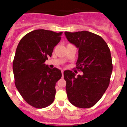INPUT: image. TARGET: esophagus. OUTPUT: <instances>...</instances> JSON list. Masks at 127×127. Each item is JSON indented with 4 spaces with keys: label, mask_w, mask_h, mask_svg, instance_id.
Returning a JSON list of instances; mask_svg holds the SVG:
<instances>
[{
    "label": "esophagus",
    "mask_w": 127,
    "mask_h": 127,
    "mask_svg": "<svg viewBox=\"0 0 127 127\" xmlns=\"http://www.w3.org/2000/svg\"><path fill=\"white\" fill-rule=\"evenodd\" d=\"M62 77L64 76V70H62Z\"/></svg>",
    "instance_id": "1"
}]
</instances>
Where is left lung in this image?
<instances>
[{
  "label": "left lung",
  "instance_id": "left-lung-1",
  "mask_svg": "<svg viewBox=\"0 0 127 127\" xmlns=\"http://www.w3.org/2000/svg\"><path fill=\"white\" fill-rule=\"evenodd\" d=\"M65 35L78 49L77 68L83 72L76 76L71 70L64 72L67 97L76 107L89 108L108 88L113 70L109 48L101 37L88 31L65 32Z\"/></svg>",
  "mask_w": 127,
  "mask_h": 127
}]
</instances>
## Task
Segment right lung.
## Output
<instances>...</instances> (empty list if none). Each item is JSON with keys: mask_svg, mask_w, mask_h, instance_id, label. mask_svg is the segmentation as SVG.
I'll list each match as a JSON object with an SVG mask.
<instances>
[{"mask_svg": "<svg viewBox=\"0 0 127 127\" xmlns=\"http://www.w3.org/2000/svg\"><path fill=\"white\" fill-rule=\"evenodd\" d=\"M62 33L33 30L20 40L16 50L13 64L16 87L25 100L36 108L47 107L55 99L61 70L50 69L44 62L60 42Z\"/></svg>", "mask_w": 127, "mask_h": 127, "instance_id": "right-lung-1", "label": "right lung"}]
</instances>
